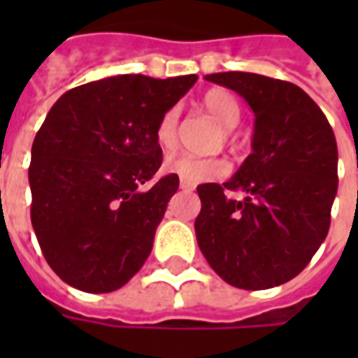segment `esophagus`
I'll return each mask as SVG.
<instances>
[{"label": "esophagus", "mask_w": 358, "mask_h": 358, "mask_svg": "<svg viewBox=\"0 0 358 358\" xmlns=\"http://www.w3.org/2000/svg\"><path fill=\"white\" fill-rule=\"evenodd\" d=\"M180 187H182L184 192H194L195 184H192V182H186V180H180Z\"/></svg>", "instance_id": "1"}]
</instances>
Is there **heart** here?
<instances>
[{"instance_id": "1", "label": "heart", "mask_w": 358, "mask_h": 358, "mask_svg": "<svg viewBox=\"0 0 358 358\" xmlns=\"http://www.w3.org/2000/svg\"><path fill=\"white\" fill-rule=\"evenodd\" d=\"M203 109L215 117L218 124L224 130H234L240 124L241 107L238 99L234 97L228 90L215 88L203 95L201 99ZM180 109L171 107L164 110L163 117L159 118L155 128V140L159 148L171 153L176 149L180 140L178 134ZM164 171L180 176V180H186L192 184H201V182H210V180L224 178L228 174V164L222 159H197L192 155H180L174 159H169L164 164Z\"/></svg>"}]
</instances>
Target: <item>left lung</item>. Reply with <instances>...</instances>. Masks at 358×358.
<instances>
[{
	"instance_id": "8db88e82",
	"label": "left lung",
	"mask_w": 358,
	"mask_h": 358,
	"mask_svg": "<svg viewBox=\"0 0 358 358\" xmlns=\"http://www.w3.org/2000/svg\"><path fill=\"white\" fill-rule=\"evenodd\" d=\"M255 113L251 155L232 178L201 184L195 236L224 282L268 289L305 268L330 228L338 143L328 118L299 86L253 73L207 74ZM241 191L244 199L227 197Z\"/></svg>"
}]
</instances>
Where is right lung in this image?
Returning a JSON list of instances; mask_svg holds the SVG:
<instances>
[{"instance_id": "right-lung-1", "label": "right lung", "mask_w": 358, "mask_h": 358, "mask_svg": "<svg viewBox=\"0 0 358 358\" xmlns=\"http://www.w3.org/2000/svg\"><path fill=\"white\" fill-rule=\"evenodd\" d=\"M197 74H122L69 90L32 143L30 218L45 261L80 292L109 293L143 266L180 180L148 192L163 151L155 128Z\"/></svg>"}]
</instances>
